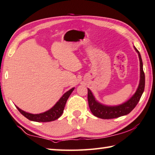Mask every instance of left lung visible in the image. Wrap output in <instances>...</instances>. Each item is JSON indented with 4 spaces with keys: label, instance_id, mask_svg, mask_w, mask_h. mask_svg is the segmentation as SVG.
<instances>
[{
    "label": "left lung",
    "instance_id": "obj_1",
    "mask_svg": "<svg viewBox=\"0 0 155 155\" xmlns=\"http://www.w3.org/2000/svg\"><path fill=\"white\" fill-rule=\"evenodd\" d=\"M136 52L138 53L139 60H140V82L138 89L135 94L124 104L108 106L100 104L96 100L92 92L89 89H88V103L90 110L94 116L101 119H113L119 117L126 115L131 113L134 107L136 106L140 101V98L144 91L145 89V73L143 68V61L141 59L140 54L138 50L134 47Z\"/></svg>",
    "mask_w": 155,
    "mask_h": 155
}]
</instances>
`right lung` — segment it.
Returning a JSON list of instances; mask_svg holds the SVG:
<instances>
[{
	"instance_id": "1",
	"label": "right lung",
	"mask_w": 155,
	"mask_h": 155,
	"mask_svg": "<svg viewBox=\"0 0 155 155\" xmlns=\"http://www.w3.org/2000/svg\"><path fill=\"white\" fill-rule=\"evenodd\" d=\"M74 89L75 88L73 87V88L71 89L70 90L66 91L61 96V98L59 100V101H57V104L54 105L51 109L45 112V113L40 114H31L22 110L20 109L17 106L16 107L18 109V110L25 117L28 119L29 120L38 122H48L54 121L61 116L63 112H64L65 105L66 104L67 100H68V98L70 96L71 93L73 92Z\"/></svg>"
}]
</instances>
